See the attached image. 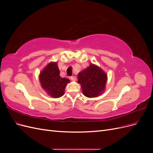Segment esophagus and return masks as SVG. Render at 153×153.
I'll list each match as a JSON object with an SVG mask.
<instances>
[{
    "mask_svg": "<svg viewBox=\"0 0 153 153\" xmlns=\"http://www.w3.org/2000/svg\"><path fill=\"white\" fill-rule=\"evenodd\" d=\"M71 80H72V81H76V77L75 76H71Z\"/></svg>",
    "mask_w": 153,
    "mask_h": 153,
    "instance_id": "1",
    "label": "esophagus"
}]
</instances>
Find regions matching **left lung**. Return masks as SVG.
Here are the masks:
<instances>
[{
    "label": "left lung",
    "instance_id": "obj_1",
    "mask_svg": "<svg viewBox=\"0 0 153 153\" xmlns=\"http://www.w3.org/2000/svg\"><path fill=\"white\" fill-rule=\"evenodd\" d=\"M107 74L98 66L91 64L78 74V83L81 85L82 92L87 98H96L105 91Z\"/></svg>",
    "mask_w": 153,
    "mask_h": 153
}]
</instances>
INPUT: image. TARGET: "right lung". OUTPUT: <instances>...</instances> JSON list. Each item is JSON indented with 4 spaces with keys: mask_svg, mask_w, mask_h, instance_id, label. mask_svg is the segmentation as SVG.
<instances>
[{
    "mask_svg": "<svg viewBox=\"0 0 153 153\" xmlns=\"http://www.w3.org/2000/svg\"><path fill=\"white\" fill-rule=\"evenodd\" d=\"M57 62H50L39 73V80L41 87L48 96L54 98L64 95V90L70 80L60 76Z\"/></svg>",
    "mask_w": 153,
    "mask_h": 153,
    "instance_id": "1",
    "label": "right lung"
}]
</instances>
